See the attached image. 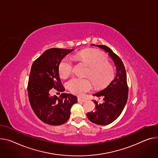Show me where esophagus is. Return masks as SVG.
Here are the masks:
<instances>
[{"label": "esophagus", "mask_w": 158, "mask_h": 158, "mask_svg": "<svg viewBox=\"0 0 158 158\" xmlns=\"http://www.w3.org/2000/svg\"><path fill=\"white\" fill-rule=\"evenodd\" d=\"M77 101L79 102H85V101H86V99H84V98H77Z\"/></svg>", "instance_id": "esophagus-1"}]
</instances>
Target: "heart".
Wrapping results in <instances>:
<instances>
[{
    "label": "heart",
    "mask_w": 158,
    "mask_h": 158,
    "mask_svg": "<svg viewBox=\"0 0 158 158\" xmlns=\"http://www.w3.org/2000/svg\"><path fill=\"white\" fill-rule=\"evenodd\" d=\"M76 58L89 65L86 76L91 77L97 86H102L111 80L113 69L108 63L107 56L102 52L95 49L84 50L77 55ZM73 69V59L66 56L59 64V75L62 77H66L72 73ZM66 85L71 93L81 96L92 88L93 83L88 78L73 77L67 81Z\"/></svg>",
    "instance_id": "heart-1"
}]
</instances>
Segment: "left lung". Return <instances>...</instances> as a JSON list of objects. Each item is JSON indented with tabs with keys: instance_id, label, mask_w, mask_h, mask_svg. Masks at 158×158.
<instances>
[{
	"instance_id": "8db88e82",
	"label": "left lung",
	"mask_w": 158,
	"mask_h": 158,
	"mask_svg": "<svg viewBox=\"0 0 158 158\" xmlns=\"http://www.w3.org/2000/svg\"><path fill=\"white\" fill-rule=\"evenodd\" d=\"M102 48L113 60L116 67V74L107 86L94 96L103 98V102L98 103L94 101L96 108L86 114L88 119L99 125H106L115 120L122 112L128 98V85L125 66L120 57L109 47L102 45L93 44Z\"/></svg>"
}]
</instances>
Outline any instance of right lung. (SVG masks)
Returning <instances> with one entry per match:
<instances>
[{"label":"right lung","instance_id":"1","mask_svg":"<svg viewBox=\"0 0 158 158\" xmlns=\"http://www.w3.org/2000/svg\"><path fill=\"white\" fill-rule=\"evenodd\" d=\"M74 49L50 48L37 59L31 69L27 84V93L31 106L38 118L51 125H60L66 122L70 108L77 102V97L62 93L59 97L50 96L49 91L54 88L65 90L59 73V65L64 56Z\"/></svg>","mask_w":158,"mask_h":158}]
</instances>
